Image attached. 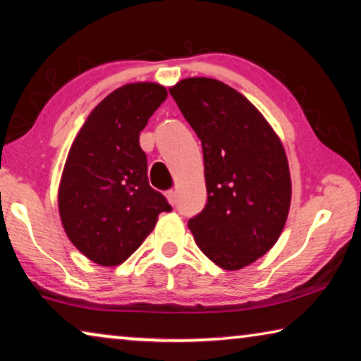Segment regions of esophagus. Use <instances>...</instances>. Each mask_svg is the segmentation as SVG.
Segmentation results:
<instances>
[{
	"label": "esophagus",
	"instance_id": "34e87169",
	"mask_svg": "<svg viewBox=\"0 0 361 361\" xmlns=\"http://www.w3.org/2000/svg\"><path fill=\"white\" fill-rule=\"evenodd\" d=\"M165 196H166V199H169V202L171 204V206H173L175 201H176V192L173 190H169L165 192Z\"/></svg>",
	"mask_w": 361,
	"mask_h": 361
}]
</instances>
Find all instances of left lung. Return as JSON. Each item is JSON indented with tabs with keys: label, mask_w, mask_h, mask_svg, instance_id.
I'll use <instances>...</instances> for the list:
<instances>
[{
	"label": "left lung",
	"mask_w": 361,
	"mask_h": 361,
	"mask_svg": "<svg viewBox=\"0 0 361 361\" xmlns=\"http://www.w3.org/2000/svg\"><path fill=\"white\" fill-rule=\"evenodd\" d=\"M170 94L202 144L207 202L188 227L217 266H248L287 222L292 180L281 139L245 95L217 79H183Z\"/></svg>",
	"instance_id": "obj_1"
}]
</instances>
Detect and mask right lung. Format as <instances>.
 I'll return each mask as SVG.
<instances>
[{
    "label": "right lung",
    "instance_id": "1",
    "mask_svg": "<svg viewBox=\"0 0 361 361\" xmlns=\"http://www.w3.org/2000/svg\"><path fill=\"white\" fill-rule=\"evenodd\" d=\"M166 89L134 82L95 106L69 149L58 191L60 217L71 243L100 266H118L152 232L160 212L171 211L150 188L139 133Z\"/></svg>",
    "mask_w": 361,
    "mask_h": 361
}]
</instances>
